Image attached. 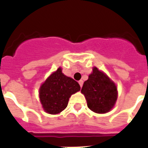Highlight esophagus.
<instances>
[{"label":"esophagus","instance_id":"esophagus-1","mask_svg":"<svg viewBox=\"0 0 148 148\" xmlns=\"http://www.w3.org/2000/svg\"><path fill=\"white\" fill-rule=\"evenodd\" d=\"M78 83H79V84H80V86H81V87H82V85H83L84 81H82V80H81V81H78Z\"/></svg>","mask_w":148,"mask_h":148}]
</instances>
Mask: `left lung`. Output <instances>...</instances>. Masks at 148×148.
<instances>
[{
    "label": "left lung",
    "instance_id": "left-lung-1",
    "mask_svg": "<svg viewBox=\"0 0 148 148\" xmlns=\"http://www.w3.org/2000/svg\"><path fill=\"white\" fill-rule=\"evenodd\" d=\"M81 93L85 96L88 108L97 114L108 112L117 101L116 86L97 67L84 83Z\"/></svg>",
    "mask_w": 148,
    "mask_h": 148
}]
</instances>
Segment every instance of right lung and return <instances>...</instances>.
Wrapping results in <instances>:
<instances>
[{
  "mask_svg": "<svg viewBox=\"0 0 148 148\" xmlns=\"http://www.w3.org/2000/svg\"><path fill=\"white\" fill-rule=\"evenodd\" d=\"M81 90L74 79L65 76L58 68L46 80L40 88V99L44 110L56 114L67 108L71 95Z\"/></svg>",
  "mask_w": 148,
  "mask_h": 148,
  "instance_id": "obj_1",
  "label": "right lung"
}]
</instances>
